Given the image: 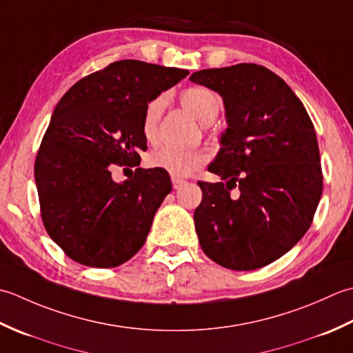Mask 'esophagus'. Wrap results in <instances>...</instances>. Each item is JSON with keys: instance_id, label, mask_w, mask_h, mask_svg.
<instances>
[{"instance_id": "obj_1", "label": "esophagus", "mask_w": 353, "mask_h": 353, "mask_svg": "<svg viewBox=\"0 0 353 353\" xmlns=\"http://www.w3.org/2000/svg\"><path fill=\"white\" fill-rule=\"evenodd\" d=\"M184 183H185L184 179H181V178H176V176H172V184H174V189H175V190H178L179 187H181Z\"/></svg>"}]
</instances>
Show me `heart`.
<instances>
[{"label": "heart", "instance_id": "obj_1", "mask_svg": "<svg viewBox=\"0 0 353 353\" xmlns=\"http://www.w3.org/2000/svg\"><path fill=\"white\" fill-rule=\"evenodd\" d=\"M181 103L201 123L208 125L218 117L221 110L219 97L205 86H190L181 92ZM166 94H158L149 100L141 120V132L148 141H155L161 114L166 106ZM207 161L203 150H184L174 146H160L149 155V166L168 172L174 176H187Z\"/></svg>", "mask_w": 353, "mask_h": 353}]
</instances>
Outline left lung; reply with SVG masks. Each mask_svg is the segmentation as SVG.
Here are the masks:
<instances>
[{"label": "left lung", "mask_w": 353, "mask_h": 353, "mask_svg": "<svg viewBox=\"0 0 353 353\" xmlns=\"http://www.w3.org/2000/svg\"><path fill=\"white\" fill-rule=\"evenodd\" d=\"M192 82L219 92L228 128L199 181L193 219L204 253L221 267L251 271L277 261L311 227L323 192L317 135L300 99L256 63L201 70ZM236 186L240 196L230 199Z\"/></svg>", "instance_id": "8db88e82"}]
</instances>
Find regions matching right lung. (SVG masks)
<instances>
[{
  "label": "right lung",
  "instance_id": "obj_1",
  "mask_svg": "<svg viewBox=\"0 0 353 353\" xmlns=\"http://www.w3.org/2000/svg\"><path fill=\"white\" fill-rule=\"evenodd\" d=\"M189 71L134 59L112 62L77 81L56 105L34 160L41 218L70 259L114 268L145 245L155 212L172 190L160 169H141L149 100ZM116 165L135 167L123 183Z\"/></svg>",
  "mask_w": 353,
  "mask_h": 353
}]
</instances>
